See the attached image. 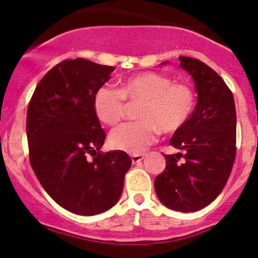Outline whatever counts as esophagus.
<instances>
[{
    "label": "esophagus",
    "mask_w": 258,
    "mask_h": 258,
    "mask_svg": "<svg viewBox=\"0 0 258 258\" xmlns=\"http://www.w3.org/2000/svg\"><path fill=\"white\" fill-rule=\"evenodd\" d=\"M143 158H144L143 155H132L131 156V160H132L133 164H137V162L142 161V160H143Z\"/></svg>",
    "instance_id": "obj_1"
}]
</instances>
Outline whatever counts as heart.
<instances>
[{"label": "heart", "mask_w": 258, "mask_h": 258, "mask_svg": "<svg viewBox=\"0 0 258 258\" xmlns=\"http://www.w3.org/2000/svg\"><path fill=\"white\" fill-rule=\"evenodd\" d=\"M142 102L137 122H128L111 132L110 146L128 154H141L156 141L159 131L174 133L185 125L194 109V92L184 84L158 73H141L122 80L117 90L102 86L93 98L97 117L109 126L123 117L125 100Z\"/></svg>", "instance_id": "1"}]
</instances>
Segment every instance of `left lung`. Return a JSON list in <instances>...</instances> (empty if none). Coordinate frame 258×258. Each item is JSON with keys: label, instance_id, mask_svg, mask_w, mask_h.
<instances>
[{"label": "left lung", "instance_id": "1", "mask_svg": "<svg viewBox=\"0 0 258 258\" xmlns=\"http://www.w3.org/2000/svg\"><path fill=\"white\" fill-rule=\"evenodd\" d=\"M162 65L168 64L164 61ZM193 79L197 105L170 144L183 153L165 155L166 168L154 180L159 200L168 209L195 212L220 195L235 160L236 112L234 97L215 70L198 59L179 57ZM183 156L185 161L179 162Z\"/></svg>", "mask_w": 258, "mask_h": 258}]
</instances>
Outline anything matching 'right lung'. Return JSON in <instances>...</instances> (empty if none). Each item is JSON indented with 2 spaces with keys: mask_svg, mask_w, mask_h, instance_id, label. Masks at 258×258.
<instances>
[{
  "mask_svg": "<svg viewBox=\"0 0 258 258\" xmlns=\"http://www.w3.org/2000/svg\"><path fill=\"white\" fill-rule=\"evenodd\" d=\"M114 70L82 58L61 61L38 82L28 108L32 170L47 194L76 215L93 216L111 209L122 194L132 164L121 150L99 153L105 133L93 98Z\"/></svg>",
  "mask_w": 258,
  "mask_h": 258,
  "instance_id": "right-lung-1",
  "label": "right lung"
}]
</instances>
